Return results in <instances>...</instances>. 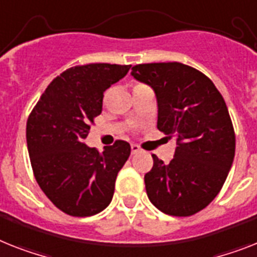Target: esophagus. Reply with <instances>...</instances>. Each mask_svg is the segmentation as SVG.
Instances as JSON below:
<instances>
[{"mask_svg": "<svg viewBox=\"0 0 257 257\" xmlns=\"http://www.w3.org/2000/svg\"><path fill=\"white\" fill-rule=\"evenodd\" d=\"M141 151H142V148L139 147L138 144H133V146H131V154H133V155L139 154Z\"/></svg>", "mask_w": 257, "mask_h": 257, "instance_id": "1", "label": "esophagus"}]
</instances>
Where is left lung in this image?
Listing matches in <instances>:
<instances>
[{
  "mask_svg": "<svg viewBox=\"0 0 257 257\" xmlns=\"http://www.w3.org/2000/svg\"><path fill=\"white\" fill-rule=\"evenodd\" d=\"M131 76L154 89L158 128L177 139L168 165L152 155L154 167L144 176L148 198L168 215L198 213L217 197L234 162V127L223 97L202 72L177 61L135 65Z\"/></svg>",
  "mask_w": 257,
  "mask_h": 257,
  "instance_id": "1",
  "label": "left lung"
}]
</instances>
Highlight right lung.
Segmentation results:
<instances>
[{
	"label": "right lung",
	"instance_id": "right-lung-1",
	"mask_svg": "<svg viewBox=\"0 0 257 257\" xmlns=\"http://www.w3.org/2000/svg\"><path fill=\"white\" fill-rule=\"evenodd\" d=\"M130 68L106 63L69 68L47 86L30 114L26 139L34 176L65 214L90 217L113 200L116 175L130 156V144L116 141L98 152L84 139L102 111L103 92Z\"/></svg>",
	"mask_w": 257,
	"mask_h": 257
}]
</instances>
